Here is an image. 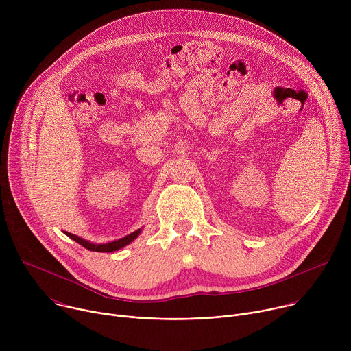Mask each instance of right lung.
I'll list each match as a JSON object with an SVG mask.
<instances>
[{"instance_id": "1", "label": "right lung", "mask_w": 351, "mask_h": 351, "mask_svg": "<svg viewBox=\"0 0 351 351\" xmlns=\"http://www.w3.org/2000/svg\"><path fill=\"white\" fill-rule=\"evenodd\" d=\"M140 232H141V229H138V230H136V232H133V233H130V234H128V236H125V237H122V239H119V240H114V241L104 243V244H95V243L87 241V240H84V239H82V237H79V236H76V234L68 233V232H65V234H66L68 237H71L72 240H75L76 243H79L80 245H83L84 248L90 250V252L111 253V252H117V250H119V248L128 245L129 243H132V241L140 234Z\"/></svg>"}]
</instances>
